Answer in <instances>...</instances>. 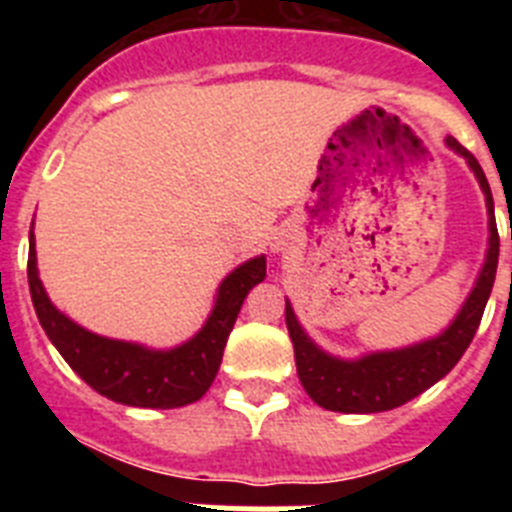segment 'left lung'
<instances>
[{
    "mask_svg": "<svg viewBox=\"0 0 512 512\" xmlns=\"http://www.w3.org/2000/svg\"><path fill=\"white\" fill-rule=\"evenodd\" d=\"M449 146L467 158L469 166L477 174L482 192L490 212V251H487L485 269L479 274L477 287L472 289L469 300L464 302L461 312L446 333L433 341L418 343V346L402 348V351H387V354H372L359 361H341L323 354L315 343L305 336V330L297 323L292 307H284L289 338L295 346L297 374L312 402L320 408L336 410V413H382V410L400 408L420 392H425L438 379L446 377L464 356L479 328L482 312L490 300L492 284H495L497 256H500V235L495 223V205L487 176L479 166L477 158L461 146L459 140L449 138ZM512 238V235H510Z\"/></svg>",
    "mask_w": 512,
    "mask_h": 512,
    "instance_id": "8db88e82",
    "label": "left lung"
}]
</instances>
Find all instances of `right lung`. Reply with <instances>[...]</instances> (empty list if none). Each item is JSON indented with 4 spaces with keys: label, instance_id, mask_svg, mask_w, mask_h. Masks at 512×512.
Masks as SVG:
<instances>
[{
    "label": "right lung",
    "instance_id": "obj_1",
    "mask_svg": "<svg viewBox=\"0 0 512 512\" xmlns=\"http://www.w3.org/2000/svg\"><path fill=\"white\" fill-rule=\"evenodd\" d=\"M264 277V256L238 266L220 284L215 310L192 341L174 351H148L135 343L94 336L51 305L35 269V241L30 230L27 284L45 336L92 390L133 408L169 410L200 400L220 369L225 343L243 300L256 284L264 282Z\"/></svg>",
    "mask_w": 512,
    "mask_h": 512
}]
</instances>
